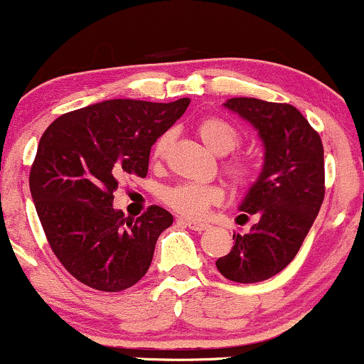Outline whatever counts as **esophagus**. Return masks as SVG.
<instances>
[{
    "mask_svg": "<svg viewBox=\"0 0 364 364\" xmlns=\"http://www.w3.org/2000/svg\"><path fill=\"white\" fill-rule=\"evenodd\" d=\"M181 223H185L188 228L191 229V231H196V232H202V231H205V229H208V224L207 223H202V220H183L181 219Z\"/></svg>",
    "mask_w": 364,
    "mask_h": 364,
    "instance_id": "34e87169",
    "label": "esophagus"
}]
</instances>
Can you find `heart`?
<instances>
[{
  "label": "heart",
  "mask_w": 364,
  "mask_h": 364,
  "mask_svg": "<svg viewBox=\"0 0 364 364\" xmlns=\"http://www.w3.org/2000/svg\"><path fill=\"white\" fill-rule=\"evenodd\" d=\"M198 136L217 156H225L240 147V132L220 118H205L198 124ZM169 145V135H162L152 149V161L159 162L164 157ZM225 173L236 186H248L253 181V166L245 159H236L225 164ZM224 196V190L217 185H200V183H181V185L166 188L162 191V200L174 212L185 217H202Z\"/></svg>",
  "instance_id": "obj_1"
}]
</instances>
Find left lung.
<instances>
[{"instance_id": "8db88e82", "label": "left lung", "mask_w": 364, "mask_h": 364, "mask_svg": "<svg viewBox=\"0 0 364 364\" xmlns=\"http://www.w3.org/2000/svg\"><path fill=\"white\" fill-rule=\"evenodd\" d=\"M224 106L253 124L265 157L240 205V217L257 215V224L248 235L235 232L231 252L215 265L232 282H262L289 265L318 215L325 196L323 145L291 104L232 97Z\"/></svg>"}]
</instances>
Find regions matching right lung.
<instances>
[{"label":"right lung","mask_w":364,"mask_h":364,"mask_svg":"<svg viewBox=\"0 0 364 364\" xmlns=\"http://www.w3.org/2000/svg\"><path fill=\"white\" fill-rule=\"evenodd\" d=\"M188 104L111 99L66 112L41 136L28 176L37 215L58 260L92 289L118 292L147 274L173 215L150 205L129 219L112 193L123 178L147 176L150 149Z\"/></svg>","instance_id":"add662e5"}]
</instances>
